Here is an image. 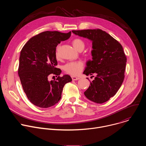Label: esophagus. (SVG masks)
<instances>
[{"label": "esophagus", "mask_w": 146, "mask_h": 146, "mask_svg": "<svg viewBox=\"0 0 146 146\" xmlns=\"http://www.w3.org/2000/svg\"><path fill=\"white\" fill-rule=\"evenodd\" d=\"M72 78L73 81H76V80H78L80 79L79 77H75V76H72Z\"/></svg>", "instance_id": "34e87169"}]
</instances>
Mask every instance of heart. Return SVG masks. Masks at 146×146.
Instances as JSON below:
<instances>
[{"label": "heart", "mask_w": 146, "mask_h": 146, "mask_svg": "<svg viewBox=\"0 0 146 146\" xmlns=\"http://www.w3.org/2000/svg\"><path fill=\"white\" fill-rule=\"evenodd\" d=\"M72 44L74 48L79 51H82L85 47V43L84 41L79 38H74L72 41ZM59 46H58L55 50V55L56 58H59ZM83 68H84V64L81 61L68 62V64L64 66V69L65 72L74 76L80 74Z\"/></svg>", "instance_id": "1"}]
</instances>
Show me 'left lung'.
<instances>
[{
    "label": "left lung",
    "mask_w": 146,
    "mask_h": 146,
    "mask_svg": "<svg viewBox=\"0 0 146 146\" xmlns=\"http://www.w3.org/2000/svg\"><path fill=\"white\" fill-rule=\"evenodd\" d=\"M72 32L92 41V60L87 62L83 73L87 76L95 74L96 76L90 81L91 86L84 95L94 102L105 103L116 94L124 80L127 57L122 46L111 36L100 29Z\"/></svg>",
    "instance_id": "obj_1"
}]
</instances>
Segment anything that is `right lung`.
<instances>
[{"label":"right lung","instance_id":"1","mask_svg":"<svg viewBox=\"0 0 146 146\" xmlns=\"http://www.w3.org/2000/svg\"><path fill=\"white\" fill-rule=\"evenodd\" d=\"M71 32L45 31L31 38L21 51L18 75L27 98L34 105L48 108L55 105L61 98L66 83L72 81L69 75L59 76L61 70L55 55L57 45L68 39ZM58 75L49 82L50 75Z\"/></svg>","mask_w":146,"mask_h":146}]
</instances>
